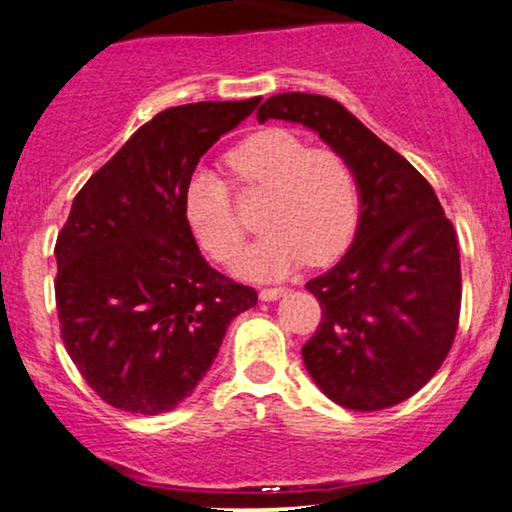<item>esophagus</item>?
Listing matches in <instances>:
<instances>
[{
  "label": "esophagus",
  "mask_w": 512,
  "mask_h": 512,
  "mask_svg": "<svg viewBox=\"0 0 512 512\" xmlns=\"http://www.w3.org/2000/svg\"><path fill=\"white\" fill-rule=\"evenodd\" d=\"M284 291H287V289H282V287H265V289L258 291V296H261V301H277V298H280Z\"/></svg>",
  "instance_id": "34e87169"
}]
</instances>
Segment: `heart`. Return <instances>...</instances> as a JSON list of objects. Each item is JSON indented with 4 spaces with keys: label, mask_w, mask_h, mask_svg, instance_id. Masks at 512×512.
<instances>
[{
    "label": "heart",
    "mask_w": 512,
    "mask_h": 512,
    "mask_svg": "<svg viewBox=\"0 0 512 512\" xmlns=\"http://www.w3.org/2000/svg\"><path fill=\"white\" fill-rule=\"evenodd\" d=\"M225 159L242 188L268 190L265 235L237 261L242 275L275 280L303 261L324 265L343 254L360 218V188L341 152L310 148L296 131L270 126L237 143ZM183 209L211 258L228 263L240 254L247 232L225 178L197 169L185 183Z\"/></svg>",
    "instance_id": "1"
}]
</instances>
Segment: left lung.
I'll use <instances>...</instances> for the list:
<instances>
[{
	"label": "left lung",
	"instance_id": "1",
	"mask_svg": "<svg viewBox=\"0 0 512 512\" xmlns=\"http://www.w3.org/2000/svg\"><path fill=\"white\" fill-rule=\"evenodd\" d=\"M256 117L317 131L348 159L360 188L353 244L305 284L322 305L320 327L301 350L305 369L345 409L378 411L409 400L442 367L459 329V240L440 199L334 98L277 94Z\"/></svg>",
	"mask_w": 512,
	"mask_h": 512
}]
</instances>
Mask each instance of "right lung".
I'll use <instances>...</instances> for the list:
<instances>
[{
	"instance_id": "1",
	"label": "right lung",
	"mask_w": 512,
	"mask_h": 512,
	"mask_svg": "<svg viewBox=\"0 0 512 512\" xmlns=\"http://www.w3.org/2000/svg\"><path fill=\"white\" fill-rule=\"evenodd\" d=\"M261 98L159 112L72 202L56 240V308L70 360L110 407L155 416L188 397L225 329L258 301L199 254L183 192L199 157Z\"/></svg>"
}]
</instances>
